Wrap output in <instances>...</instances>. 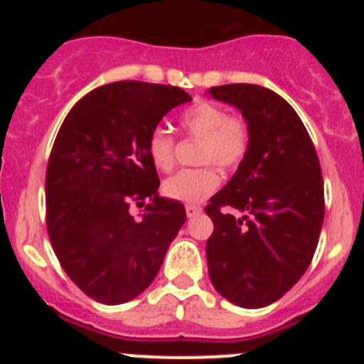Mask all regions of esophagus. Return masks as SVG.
Instances as JSON below:
<instances>
[{"label":"esophagus","mask_w":364,"mask_h":364,"mask_svg":"<svg viewBox=\"0 0 364 364\" xmlns=\"http://www.w3.org/2000/svg\"><path fill=\"white\" fill-rule=\"evenodd\" d=\"M186 213H188L189 218H195L202 213V208L197 204H188L186 205Z\"/></svg>","instance_id":"34e87169"}]
</instances>
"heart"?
I'll list each match as a JSON object with an SVG mask.
<instances>
[{
    "label": "heart",
    "instance_id": "heart-1",
    "mask_svg": "<svg viewBox=\"0 0 364 364\" xmlns=\"http://www.w3.org/2000/svg\"><path fill=\"white\" fill-rule=\"evenodd\" d=\"M178 124L188 136L200 138L198 162H213L222 169H237L246 159L250 131L242 118L228 117L222 107L200 102L180 114ZM147 153L154 166L167 171L175 162V138L162 127L151 131ZM220 186L217 167L205 164L175 173L164 182V193L173 200L202 202Z\"/></svg>",
    "mask_w": 364,
    "mask_h": 364
}]
</instances>
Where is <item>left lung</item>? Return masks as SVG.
Listing matches in <instances>:
<instances>
[{
  "label": "left lung",
  "instance_id": "1",
  "mask_svg": "<svg viewBox=\"0 0 364 364\" xmlns=\"http://www.w3.org/2000/svg\"><path fill=\"white\" fill-rule=\"evenodd\" d=\"M210 95L239 109L250 131L246 159L205 205L215 226L205 244L210 279L237 306H268L314 259L324 220L321 164L304 124L277 92L231 83Z\"/></svg>",
  "mask_w": 364,
  "mask_h": 364
}]
</instances>
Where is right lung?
Instances as JSON below:
<instances>
[{"instance_id": "right-lung-1", "label": "right lung", "mask_w": 364, "mask_h": 364, "mask_svg": "<svg viewBox=\"0 0 364 364\" xmlns=\"http://www.w3.org/2000/svg\"><path fill=\"white\" fill-rule=\"evenodd\" d=\"M189 100L180 87L114 82L83 96L58 131L45 176L47 231L70 281L95 301L142 294L186 222L184 205L159 195L147 140ZM133 203L146 208L140 219Z\"/></svg>"}]
</instances>
